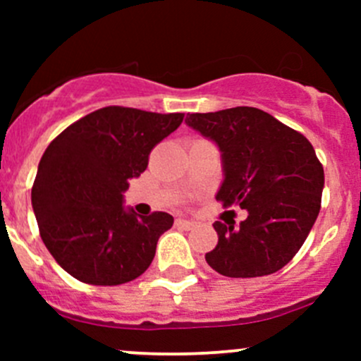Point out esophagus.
Listing matches in <instances>:
<instances>
[{
	"instance_id": "1",
	"label": "esophagus",
	"mask_w": 361,
	"mask_h": 361,
	"mask_svg": "<svg viewBox=\"0 0 361 361\" xmlns=\"http://www.w3.org/2000/svg\"><path fill=\"white\" fill-rule=\"evenodd\" d=\"M174 225H176V227H180V228H185V231H190V228L195 225V221L188 220V218L180 216V218H176V220H174Z\"/></svg>"
}]
</instances>
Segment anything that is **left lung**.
<instances>
[{
	"label": "left lung",
	"mask_w": 361,
	"mask_h": 361,
	"mask_svg": "<svg viewBox=\"0 0 361 361\" xmlns=\"http://www.w3.org/2000/svg\"><path fill=\"white\" fill-rule=\"evenodd\" d=\"M185 123L220 148L224 183L216 201L248 211L238 227L214 221L218 245L206 253L209 267L227 278H258L285 267L322 207L325 173L312 145L251 106L188 113Z\"/></svg>",
	"instance_id": "8db88e82"
}]
</instances>
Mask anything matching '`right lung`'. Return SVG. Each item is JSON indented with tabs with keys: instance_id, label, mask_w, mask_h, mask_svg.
<instances>
[{
	"instance_id": "right-lung-1",
	"label": "right lung",
	"mask_w": 361,
	"mask_h": 361,
	"mask_svg": "<svg viewBox=\"0 0 361 361\" xmlns=\"http://www.w3.org/2000/svg\"><path fill=\"white\" fill-rule=\"evenodd\" d=\"M183 113L106 106L64 129L38 164L31 202L39 235L57 264L82 283L115 286L150 267L174 218L123 206L129 180L180 127Z\"/></svg>"
}]
</instances>
